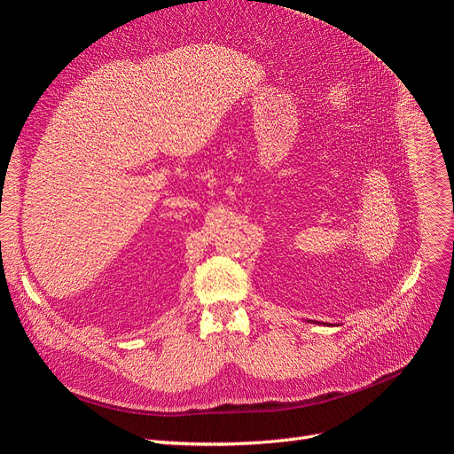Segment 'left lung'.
<instances>
[{"label": "left lung", "mask_w": 454, "mask_h": 454, "mask_svg": "<svg viewBox=\"0 0 454 454\" xmlns=\"http://www.w3.org/2000/svg\"><path fill=\"white\" fill-rule=\"evenodd\" d=\"M316 324H318V322H316ZM320 324H322V322H320ZM324 325H325V324H324Z\"/></svg>", "instance_id": "obj_1"}]
</instances>
